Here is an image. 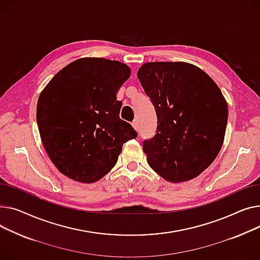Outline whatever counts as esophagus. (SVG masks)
I'll return each instance as SVG.
<instances>
[{"label":"esophagus","mask_w":260,"mask_h":260,"mask_svg":"<svg viewBox=\"0 0 260 260\" xmlns=\"http://www.w3.org/2000/svg\"><path fill=\"white\" fill-rule=\"evenodd\" d=\"M132 126H133V128L136 130V131H139V129H140V123H139V120L137 119H135L133 123H132Z\"/></svg>","instance_id":"1"}]
</instances>
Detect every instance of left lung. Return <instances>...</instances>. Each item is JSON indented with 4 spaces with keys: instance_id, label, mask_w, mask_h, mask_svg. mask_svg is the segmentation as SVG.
Instances as JSON below:
<instances>
[{
    "instance_id": "8db88e82",
    "label": "left lung",
    "mask_w": 260,
    "mask_h": 260,
    "mask_svg": "<svg viewBox=\"0 0 260 260\" xmlns=\"http://www.w3.org/2000/svg\"><path fill=\"white\" fill-rule=\"evenodd\" d=\"M137 78L157 115L156 134L143 145L151 169L171 182L195 178L223 144L228 104L219 87L186 62L145 63Z\"/></svg>"
}]
</instances>
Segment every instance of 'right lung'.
<instances>
[{
    "label": "right lung",
    "instance_id": "obj_1",
    "mask_svg": "<svg viewBox=\"0 0 260 260\" xmlns=\"http://www.w3.org/2000/svg\"><path fill=\"white\" fill-rule=\"evenodd\" d=\"M131 69L118 60L82 57L59 70L39 96L41 140L57 170L92 184L110 172L137 133L119 118L116 94Z\"/></svg>",
    "mask_w": 260,
    "mask_h": 260
}]
</instances>
